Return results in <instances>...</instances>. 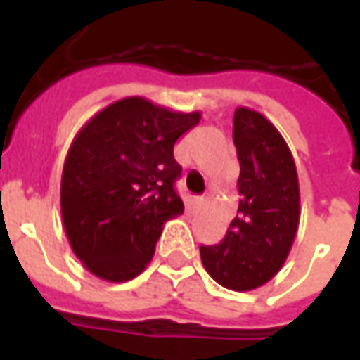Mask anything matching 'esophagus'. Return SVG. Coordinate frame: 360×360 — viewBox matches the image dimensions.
<instances>
[{"label": "esophagus", "instance_id": "obj_1", "mask_svg": "<svg viewBox=\"0 0 360 360\" xmlns=\"http://www.w3.org/2000/svg\"><path fill=\"white\" fill-rule=\"evenodd\" d=\"M204 202H206V198H204V196H195V198H193V206H196V208L204 206Z\"/></svg>", "mask_w": 360, "mask_h": 360}]
</instances>
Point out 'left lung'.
<instances>
[{
	"label": "left lung",
	"instance_id": "obj_1",
	"mask_svg": "<svg viewBox=\"0 0 360 360\" xmlns=\"http://www.w3.org/2000/svg\"><path fill=\"white\" fill-rule=\"evenodd\" d=\"M239 158V208L218 245L200 247L206 271L219 285L250 291L285 262L299 227V179L291 150L270 121L249 108L233 115Z\"/></svg>",
	"mask_w": 360,
	"mask_h": 360
}]
</instances>
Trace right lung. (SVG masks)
I'll list each match as a JSON object with an SVG mask.
<instances>
[{
	"label": "right lung",
	"mask_w": 360,
	"mask_h": 360,
	"mask_svg": "<svg viewBox=\"0 0 360 360\" xmlns=\"http://www.w3.org/2000/svg\"><path fill=\"white\" fill-rule=\"evenodd\" d=\"M139 96L98 111L75 136L61 175V216L71 249L98 278H136L154 257L167 219L185 206L175 191L173 146L198 125Z\"/></svg>",
	"instance_id": "obj_1"
}]
</instances>
